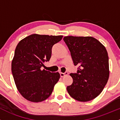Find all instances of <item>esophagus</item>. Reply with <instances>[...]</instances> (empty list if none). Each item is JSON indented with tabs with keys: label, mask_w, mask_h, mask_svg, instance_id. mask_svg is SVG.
Segmentation results:
<instances>
[{
	"label": "esophagus",
	"mask_w": 120,
	"mask_h": 120,
	"mask_svg": "<svg viewBox=\"0 0 120 120\" xmlns=\"http://www.w3.org/2000/svg\"><path fill=\"white\" fill-rule=\"evenodd\" d=\"M60 77H63L65 76V75H68V72H66V73H61V72H60Z\"/></svg>",
	"instance_id": "34e87169"
}]
</instances>
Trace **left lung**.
<instances>
[{
  "label": "left lung",
  "instance_id": "1",
  "mask_svg": "<svg viewBox=\"0 0 120 120\" xmlns=\"http://www.w3.org/2000/svg\"><path fill=\"white\" fill-rule=\"evenodd\" d=\"M63 40L70 52L77 73H71L73 83L67 87L76 100H92L102 92L110 75L108 53L105 46L91 36H66Z\"/></svg>",
  "mask_w": 120,
  "mask_h": 120
}]
</instances>
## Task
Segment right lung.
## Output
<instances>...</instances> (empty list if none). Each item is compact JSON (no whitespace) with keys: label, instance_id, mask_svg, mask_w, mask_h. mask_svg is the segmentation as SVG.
<instances>
[{"label":"right lung","instance_id":"right-lung-1","mask_svg":"<svg viewBox=\"0 0 120 120\" xmlns=\"http://www.w3.org/2000/svg\"><path fill=\"white\" fill-rule=\"evenodd\" d=\"M62 38L63 36L33 34L17 44L11 72L17 90L27 100L39 103L52 94L60 75L41 68L50 60L53 45Z\"/></svg>","mask_w":120,"mask_h":120}]
</instances>
